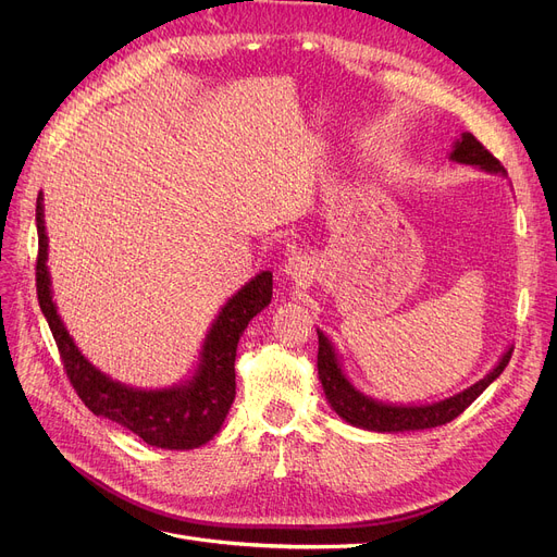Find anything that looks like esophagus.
<instances>
[{"mask_svg":"<svg viewBox=\"0 0 557 557\" xmlns=\"http://www.w3.org/2000/svg\"><path fill=\"white\" fill-rule=\"evenodd\" d=\"M305 267H307V261H302V257H294V259H288L284 271L294 280H300V277H307V269Z\"/></svg>","mask_w":557,"mask_h":557,"instance_id":"esophagus-1","label":"esophagus"}]
</instances>
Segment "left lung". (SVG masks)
<instances>
[{"label": "left lung", "instance_id": "obj_1", "mask_svg": "<svg viewBox=\"0 0 557 557\" xmlns=\"http://www.w3.org/2000/svg\"><path fill=\"white\" fill-rule=\"evenodd\" d=\"M451 160L462 164H474L492 173H506L504 164L496 160L472 133H465L462 139L456 141ZM510 357H512V347L504 355L499 366H496L485 379H481L479 384L470 386L460 395H454L445 401L429 404V406H391V404L372 401L370 397L355 391V386L347 382L338 366L332 343L323 332H318V376H320V384L325 388V395L332 408L345 422L361 429H370V431H391V433L416 431V429L441 426L456 420L465 408L470 406L494 382V379L504 372Z\"/></svg>", "mask_w": 557, "mask_h": 557}]
</instances>
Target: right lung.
I'll use <instances>...</instances> for the list:
<instances>
[{
	"instance_id": "right-lung-1",
	"label": "right lung",
	"mask_w": 557,
	"mask_h": 557,
	"mask_svg": "<svg viewBox=\"0 0 557 557\" xmlns=\"http://www.w3.org/2000/svg\"><path fill=\"white\" fill-rule=\"evenodd\" d=\"M38 223V259L36 290L53 341L61 352L70 384L81 401L95 416H103L137 433L146 445L162 449H191L212 441L221 429L234 401V359H237L239 336L250 320L271 302L273 273L263 271L234 296L202 345V363L191 382L171 391H135L112 382L85 361L70 332L55 313L49 273H47V234L42 221V194L36 202Z\"/></svg>"
}]
</instances>
